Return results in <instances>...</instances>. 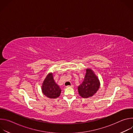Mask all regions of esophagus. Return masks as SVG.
Instances as JSON below:
<instances>
[{
	"label": "esophagus",
	"instance_id": "34e87169",
	"mask_svg": "<svg viewBox=\"0 0 133 133\" xmlns=\"http://www.w3.org/2000/svg\"><path fill=\"white\" fill-rule=\"evenodd\" d=\"M66 87H74V85H68L66 86Z\"/></svg>",
	"mask_w": 133,
	"mask_h": 133
}]
</instances>
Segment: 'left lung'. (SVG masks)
I'll list each match as a JSON object with an SVG mask.
<instances>
[{"label": "left lung", "mask_w": 133, "mask_h": 133, "mask_svg": "<svg viewBox=\"0 0 133 133\" xmlns=\"http://www.w3.org/2000/svg\"><path fill=\"white\" fill-rule=\"evenodd\" d=\"M100 87V82L94 71L86 69V73L83 83L78 87L79 95L83 98L92 97Z\"/></svg>", "instance_id": "1"}]
</instances>
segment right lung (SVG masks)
Here are the masks:
<instances>
[{
	"label": "right lung",
	"mask_w": 133,
	"mask_h": 133,
	"mask_svg": "<svg viewBox=\"0 0 133 133\" xmlns=\"http://www.w3.org/2000/svg\"><path fill=\"white\" fill-rule=\"evenodd\" d=\"M42 90L44 95L50 99H55L60 96L62 90L55 83L52 72L46 76L42 84Z\"/></svg>",
	"instance_id": "add662e5"
}]
</instances>
